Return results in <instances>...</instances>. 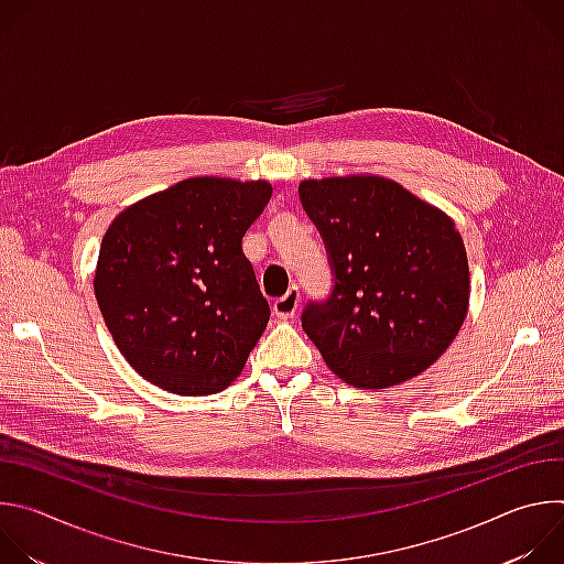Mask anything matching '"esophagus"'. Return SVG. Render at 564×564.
<instances>
[{
    "instance_id": "34e87169",
    "label": "esophagus",
    "mask_w": 564,
    "mask_h": 564,
    "mask_svg": "<svg viewBox=\"0 0 564 564\" xmlns=\"http://www.w3.org/2000/svg\"><path fill=\"white\" fill-rule=\"evenodd\" d=\"M299 301H301V292L296 285H292L283 296H279L274 301V314L279 318H292L299 310Z\"/></svg>"
}]
</instances>
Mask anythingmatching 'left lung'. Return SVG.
<instances>
[{"label":"left lung","mask_w":564,"mask_h":564,"mask_svg":"<svg viewBox=\"0 0 564 564\" xmlns=\"http://www.w3.org/2000/svg\"><path fill=\"white\" fill-rule=\"evenodd\" d=\"M299 198L333 270V292L301 326L328 368L355 388L424 372L468 310V261L455 223L379 176L303 181Z\"/></svg>","instance_id":"obj_1"}]
</instances>
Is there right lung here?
Listing matches in <instances>:
<instances>
[{"mask_svg":"<svg viewBox=\"0 0 564 564\" xmlns=\"http://www.w3.org/2000/svg\"><path fill=\"white\" fill-rule=\"evenodd\" d=\"M270 196L265 181L187 178L109 225L94 290L140 377L196 397L225 390L243 370L270 305L240 240Z\"/></svg>","mask_w":564,"mask_h":564,"instance_id":"1","label":"right lung"}]
</instances>
